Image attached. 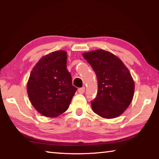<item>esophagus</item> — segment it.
<instances>
[{"mask_svg":"<svg viewBox=\"0 0 159 159\" xmlns=\"http://www.w3.org/2000/svg\"><path fill=\"white\" fill-rule=\"evenodd\" d=\"M85 87H82V88H79V89L78 90V91H79V93L80 94H83V93H84V92H85Z\"/></svg>","mask_w":159,"mask_h":159,"instance_id":"34e87169","label":"esophagus"}]
</instances>
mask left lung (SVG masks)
I'll use <instances>...</instances> for the list:
<instances>
[{
  "mask_svg": "<svg viewBox=\"0 0 159 159\" xmlns=\"http://www.w3.org/2000/svg\"><path fill=\"white\" fill-rule=\"evenodd\" d=\"M83 56L98 78V93L91 102L93 111L105 118L119 116L134 95V83L128 69L114 54L104 50L85 52Z\"/></svg>",
  "mask_w": 159,
  "mask_h": 159,
  "instance_id": "8db88e82",
  "label": "left lung"
}]
</instances>
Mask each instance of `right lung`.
Masks as SVG:
<instances>
[{
    "mask_svg": "<svg viewBox=\"0 0 159 159\" xmlns=\"http://www.w3.org/2000/svg\"><path fill=\"white\" fill-rule=\"evenodd\" d=\"M66 52L57 50L42 57L32 69L27 93L32 105L46 117H56L68 109L77 88L66 69Z\"/></svg>",
    "mask_w": 159,
    "mask_h": 159,
    "instance_id": "1",
    "label": "right lung"
}]
</instances>
